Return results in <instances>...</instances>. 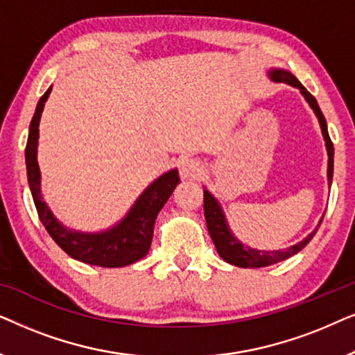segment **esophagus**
I'll return each mask as SVG.
<instances>
[{
	"mask_svg": "<svg viewBox=\"0 0 355 355\" xmlns=\"http://www.w3.org/2000/svg\"><path fill=\"white\" fill-rule=\"evenodd\" d=\"M179 171H181L182 179H197L203 171V164L200 159L197 158H184L181 162V166H179Z\"/></svg>",
	"mask_w": 355,
	"mask_h": 355,
	"instance_id": "34e87169",
	"label": "esophagus"
}]
</instances>
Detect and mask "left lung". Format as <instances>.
Here are the masks:
<instances>
[{
    "label": "left lung",
    "instance_id": "obj_1",
    "mask_svg": "<svg viewBox=\"0 0 355 355\" xmlns=\"http://www.w3.org/2000/svg\"><path fill=\"white\" fill-rule=\"evenodd\" d=\"M268 77L275 82H283V84H288L294 89L300 92V95L304 96L305 101H307L310 108L313 110L315 116H317L320 129H322V135L324 140V147H327L328 153V186H331L333 181V164H334V148L333 142L329 139L328 128H327V119L320 110V106L315 100V96L310 95V92L300 84V82L295 79V77L291 74L289 71L279 69V67H271L268 71ZM203 211H205V220H207V227L208 232H210V237L213 244L216 247V252L220 257L227 263L241 266V268H261V266H268L273 263H278V261H283L289 257H293L304 249L305 245L312 241L315 232L318 231L320 225H322V220L318 221V225L315 230L304 237L302 241H299L297 244L288 247V249H279V250H259L254 249V247H249L237 239L234 232L231 231L230 225H227L226 215L223 211L221 203L218 202V198L213 196V193L208 191V189L203 186Z\"/></svg>",
    "mask_w": 355,
    "mask_h": 355
}]
</instances>
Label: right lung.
Instances as JSON below:
<instances>
[{
    "label": "right lung",
    "mask_w": 355,
    "mask_h": 355,
    "mask_svg": "<svg viewBox=\"0 0 355 355\" xmlns=\"http://www.w3.org/2000/svg\"><path fill=\"white\" fill-rule=\"evenodd\" d=\"M51 94V87L40 100H38L35 113L28 128V139L26 147V164L27 179L31 187L33 203L40 216V221L45 226L53 241L71 255L72 259L84 261V263L105 266V268H119V266L132 265L144 259L148 254L153 239V226L157 216L168 198L179 184L178 169H169L162 176L147 186L140 193L130 210L124 218L105 231L85 232L67 227L53 215L50 207L43 200L42 196V173L38 166V125L45 108L48 96Z\"/></svg>",
    "instance_id": "1"
}]
</instances>
